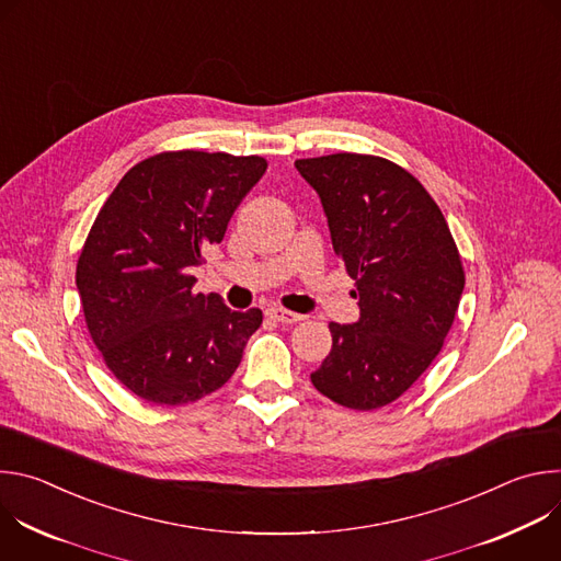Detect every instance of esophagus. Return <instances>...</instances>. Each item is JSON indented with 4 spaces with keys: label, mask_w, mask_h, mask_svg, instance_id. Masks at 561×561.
<instances>
[{
    "label": "esophagus",
    "mask_w": 561,
    "mask_h": 561,
    "mask_svg": "<svg viewBox=\"0 0 561 561\" xmlns=\"http://www.w3.org/2000/svg\"><path fill=\"white\" fill-rule=\"evenodd\" d=\"M266 314L273 319V322H279V324H297L304 319V314H297V312H290L286 308H268Z\"/></svg>",
    "instance_id": "1"
}]
</instances>
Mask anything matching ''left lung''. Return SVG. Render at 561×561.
Segmentation results:
<instances>
[{
	"instance_id": "obj_1",
	"label": "left lung",
	"mask_w": 561,
	"mask_h": 561,
	"mask_svg": "<svg viewBox=\"0 0 561 561\" xmlns=\"http://www.w3.org/2000/svg\"><path fill=\"white\" fill-rule=\"evenodd\" d=\"M295 169L322 199L359 299L355 324H329L333 348L310 381L346 409H381L444 346L463 290L459 251L435 199L388 159L335 152Z\"/></svg>"
}]
</instances>
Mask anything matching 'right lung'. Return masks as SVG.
Here are the masks:
<instances>
[{
  "label": "right lung",
  "instance_id": "1",
  "mask_svg": "<svg viewBox=\"0 0 561 561\" xmlns=\"http://www.w3.org/2000/svg\"><path fill=\"white\" fill-rule=\"evenodd\" d=\"M266 167L257 154L159 152L98 213L77 260L79 299L106 366L146 402L180 407L221 388L262 327L260 308L195 293L191 271Z\"/></svg>",
  "mask_w": 561,
  "mask_h": 561
}]
</instances>
